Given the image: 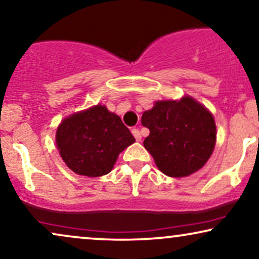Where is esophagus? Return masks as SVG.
Segmentation results:
<instances>
[{
  "instance_id": "obj_1",
  "label": "esophagus",
  "mask_w": 259,
  "mask_h": 259,
  "mask_svg": "<svg viewBox=\"0 0 259 259\" xmlns=\"http://www.w3.org/2000/svg\"><path fill=\"white\" fill-rule=\"evenodd\" d=\"M132 134L134 136V138H136L137 142H140V140H142V134H140V131L138 128H133Z\"/></svg>"
}]
</instances>
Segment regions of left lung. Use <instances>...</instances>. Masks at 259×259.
Returning <instances> with one entry per match:
<instances>
[{"label":"left lung","mask_w":259,"mask_h":259,"mask_svg":"<svg viewBox=\"0 0 259 259\" xmlns=\"http://www.w3.org/2000/svg\"><path fill=\"white\" fill-rule=\"evenodd\" d=\"M142 123L150 130L144 147L166 176H189L213 153L215 121L209 110L193 97L157 101L152 109L143 113Z\"/></svg>","instance_id":"8db88e82"}]
</instances>
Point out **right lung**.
<instances>
[{
	"label": "right lung",
	"mask_w": 259,
	"mask_h": 259,
	"mask_svg": "<svg viewBox=\"0 0 259 259\" xmlns=\"http://www.w3.org/2000/svg\"><path fill=\"white\" fill-rule=\"evenodd\" d=\"M134 142L120 116L101 105L64 119L56 133L57 147L66 165L88 177L110 172L120 152Z\"/></svg>",
	"instance_id": "1"
}]
</instances>
